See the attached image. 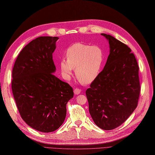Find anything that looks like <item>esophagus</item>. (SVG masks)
I'll return each instance as SVG.
<instances>
[{
	"label": "esophagus",
	"mask_w": 155,
	"mask_h": 155,
	"mask_svg": "<svg viewBox=\"0 0 155 155\" xmlns=\"http://www.w3.org/2000/svg\"><path fill=\"white\" fill-rule=\"evenodd\" d=\"M81 92V91L80 90V89L79 88H75L74 90V94H79V93H80Z\"/></svg>",
	"instance_id": "esophagus-1"
}]
</instances>
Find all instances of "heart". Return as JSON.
I'll return each mask as SVG.
<instances>
[{"label":"heart","instance_id":"b5f03b06","mask_svg":"<svg viewBox=\"0 0 155 155\" xmlns=\"http://www.w3.org/2000/svg\"><path fill=\"white\" fill-rule=\"evenodd\" d=\"M67 61L60 63L61 71L64 78L70 79L72 69L79 81L84 85L93 82L99 75L104 63V55L97 46H90L76 43L70 46L66 51Z\"/></svg>","mask_w":155,"mask_h":155}]
</instances>
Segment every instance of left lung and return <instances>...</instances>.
Instances as JSON below:
<instances>
[{
  "instance_id": "obj_1",
  "label": "left lung",
  "mask_w": 155,
  "mask_h": 155,
  "mask_svg": "<svg viewBox=\"0 0 155 155\" xmlns=\"http://www.w3.org/2000/svg\"><path fill=\"white\" fill-rule=\"evenodd\" d=\"M110 54L104 68L86 91L89 112L97 126L112 130L122 124L138 105L139 67L127 45L110 35Z\"/></svg>"
}]
</instances>
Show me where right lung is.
<instances>
[{
    "label": "right lung",
    "mask_w": 155,
    "mask_h": 155,
    "mask_svg": "<svg viewBox=\"0 0 155 155\" xmlns=\"http://www.w3.org/2000/svg\"><path fill=\"white\" fill-rule=\"evenodd\" d=\"M58 37H37L18 55L12 70V89L22 120L43 133L57 130L74 97L72 87L53 74L52 54Z\"/></svg>",
    "instance_id": "right-lung-1"
}]
</instances>
